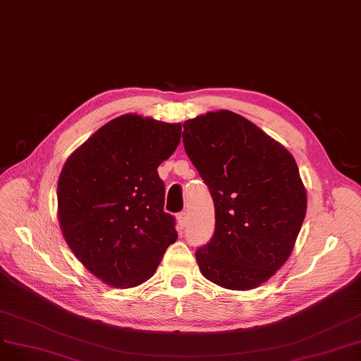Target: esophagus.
Here are the masks:
<instances>
[{"label": "esophagus", "instance_id": "esophagus-1", "mask_svg": "<svg viewBox=\"0 0 361 361\" xmlns=\"http://www.w3.org/2000/svg\"><path fill=\"white\" fill-rule=\"evenodd\" d=\"M185 224H188V214H185V212H183L177 216V229L183 231Z\"/></svg>", "mask_w": 361, "mask_h": 361}]
</instances>
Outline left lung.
<instances>
[{"instance_id":"1","label":"left lung","mask_w":361,"mask_h":361,"mask_svg":"<svg viewBox=\"0 0 361 361\" xmlns=\"http://www.w3.org/2000/svg\"><path fill=\"white\" fill-rule=\"evenodd\" d=\"M183 144L210 189L216 226L195 257L202 276L232 290L258 288L288 261L307 195L293 154L226 109L183 123Z\"/></svg>"}]
</instances>
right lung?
I'll list each match as a JSON object with an SVG mask.
<instances>
[{
	"label": "right lung",
	"instance_id": "obj_1",
	"mask_svg": "<svg viewBox=\"0 0 361 361\" xmlns=\"http://www.w3.org/2000/svg\"><path fill=\"white\" fill-rule=\"evenodd\" d=\"M180 123L124 114L67 157L58 178V222L85 269L114 288L156 273L178 234L164 212L157 168L177 149Z\"/></svg>",
	"mask_w": 361,
	"mask_h": 361
}]
</instances>
